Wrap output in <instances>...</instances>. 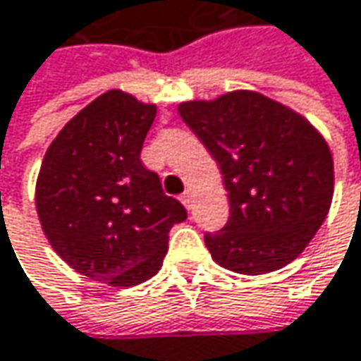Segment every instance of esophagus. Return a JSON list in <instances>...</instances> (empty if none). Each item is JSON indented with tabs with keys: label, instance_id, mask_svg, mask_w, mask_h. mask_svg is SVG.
I'll list each match as a JSON object with an SVG mask.
<instances>
[{
	"label": "esophagus",
	"instance_id": "esophagus-1",
	"mask_svg": "<svg viewBox=\"0 0 361 361\" xmlns=\"http://www.w3.org/2000/svg\"><path fill=\"white\" fill-rule=\"evenodd\" d=\"M180 200H181V204H183V207H185L188 211H190V209L194 207V198H192V192H190V190H185V192L181 194Z\"/></svg>",
	"mask_w": 361,
	"mask_h": 361
}]
</instances>
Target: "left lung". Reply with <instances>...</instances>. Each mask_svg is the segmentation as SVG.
Here are the masks:
<instances>
[{
    "mask_svg": "<svg viewBox=\"0 0 361 361\" xmlns=\"http://www.w3.org/2000/svg\"><path fill=\"white\" fill-rule=\"evenodd\" d=\"M180 115L219 163L229 194L225 227L204 233L214 262L242 275L289 264L331 209L324 138L302 115L247 90L181 103Z\"/></svg>",
    "mask_w": 361,
    "mask_h": 361,
    "instance_id": "left-lung-1",
    "label": "left lung"
}]
</instances>
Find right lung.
I'll return each mask as SVG.
<instances>
[{"instance_id":"obj_1","label":"right lung","mask_w":361,"mask_h":361,"mask_svg":"<svg viewBox=\"0 0 361 361\" xmlns=\"http://www.w3.org/2000/svg\"><path fill=\"white\" fill-rule=\"evenodd\" d=\"M154 115V105L109 90L63 126L43 159L41 227L92 281L130 287L157 275L171 227L188 216L140 159Z\"/></svg>"}]
</instances>
